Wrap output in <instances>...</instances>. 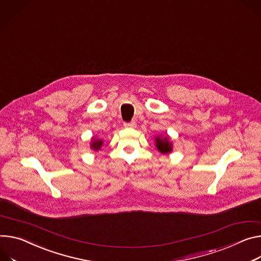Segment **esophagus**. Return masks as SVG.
<instances>
[{"mask_svg":"<svg viewBox=\"0 0 261 261\" xmlns=\"http://www.w3.org/2000/svg\"><path fill=\"white\" fill-rule=\"evenodd\" d=\"M124 126L127 128H134V127H136V123H135V121H132L129 123H124Z\"/></svg>","mask_w":261,"mask_h":261,"instance_id":"obj_1","label":"esophagus"}]
</instances>
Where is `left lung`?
Masks as SVG:
<instances>
[{"label": "left lung", "instance_id": "8db88e82", "mask_svg": "<svg viewBox=\"0 0 261 261\" xmlns=\"http://www.w3.org/2000/svg\"><path fill=\"white\" fill-rule=\"evenodd\" d=\"M155 146L157 150L162 154H169L173 151V144L170 141L169 136L155 137Z\"/></svg>", "mask_w": 261, "mask_h": 261}]
</instances>
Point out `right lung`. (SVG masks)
I'll return each instance as SVG.
<instances>
[{
    "instance_id": "obj_1",
    "label": "right lung",
    "mask_w": 261,
    "mask_h": 261,
    "mask_svg": "<svg viewBox=\"0 0 261 261\" xmlns=\"http://www.w3.org/2000/svg\"><path fill=\"white\" fill-rule=\"evenodd\" d=\"M102 145H103V140H101V139H96V138H93V139L91 140L90 148H91V149H93L94 151H98V150H100V149H101Z\"/></svg>"
}]
</instances>
